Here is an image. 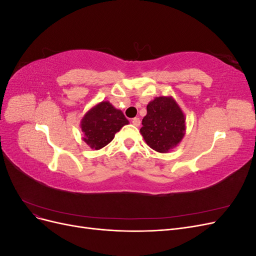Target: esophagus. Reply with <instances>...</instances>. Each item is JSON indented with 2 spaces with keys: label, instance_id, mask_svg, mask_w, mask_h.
I'll use <instances>...</instances> for the list:
<instances>
[{
  "label": "esophagus",
  "instance_id": "esophagus-1",
  "mask_svg": "<svg viewBox=\"0 0 256 256\" xmlns=\"http://www.w3.org/2000/svg\"><path fill=\"white\" fill-rule=\"evenodd\" d=\"M131 122H132V124H134L136 127H138V126H140V124H141V120H140V118H132V120H131Z\"/></svg>",
  "mask_w": 256,
  "mask_h": 256
}]
</instances>
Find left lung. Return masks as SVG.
I'll return each instance as SVG.
<instances>
[{
	"instance_id": "left-lung-1",
	"label": "left lung",
	"mask_w": 256,
	"mask_h": 256,
	"mask_svg": "<svg viewBox=\"0 0 256 256\" xmlns=\"http://www.w3.org/2000/svg\"><path fill=\"white\" fill-rule=\"evenodd\" d=\"M140 132L146 144L158 152H168L182 142L186 118L172 96H159L147 104Z\"/></svg>"
}]
</instances>
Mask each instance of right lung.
I'll list each match as a JSON object with an SVG mask.
<instances>
[{
	"mask_svg": "<svg viewBox=\"0 0 256 256\" xmlns=\"http://www.w3.org/2000/svg\"><path fill=\"white\" fill-rule=\"evenodd\" d=\"M128 124L129 120L120 110L109 102H102L92 106L82 118V138L92 150H98L109 144L115 134Z\"/></svg>",
	"mask_w": 256,
	"mask_h": 256,
	"instance_id": "right-lung-1",
	"label": "right lung"
}]
</instances>
